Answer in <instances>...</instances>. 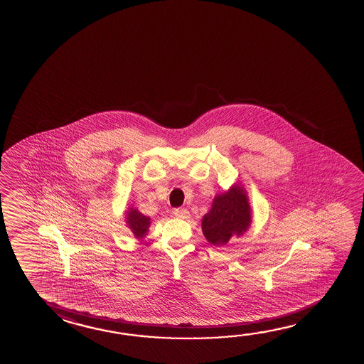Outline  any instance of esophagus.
Returning <instances> with one entry per match:
<instances>
[{
  "label": "esophagus",
  "instance_id": "esophagus-1",
  "mask_svg": "<svg viewBox=\"0 0 364 364\" xmlns=\"http://www.w3.org/2000/svg\"><path fill=\"white\" fill-rule=\"evenodd\" d=\"M173 215L178 217V218H189L191 216V213H189V210H186V208H176V210H173Z\"/></svg>",
  "mask_w": 364,
  "mask_h": 364
}]
</instances>
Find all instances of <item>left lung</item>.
<instances>
[{"mask_svg":"<svg viewBox=\"0 0 364 364\" xmlns=\"http://www.w3.org/2000/svg\"><path fill=\"white\" fill-rule=\"evenodd\" d=\"M248 194L240 184L213 198L210 212L202 218V231L212 245H225L232 236L240 237L252 225Z\"/></svg>","mask_w":364,"mask_h":364,"instance_id":"obj_1","label":"left lung"}]
</instances>
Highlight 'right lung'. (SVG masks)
I'll return each instance as SVG.
<instances>
[{
	"label": "right lung",
	"mask_w": 364,
	"mask_h": 364,
	"mask_svg": "<svg viewBox=\"0 0 364 364\" xmlns=\"http://www.w3.org/2000/svg\"><path fill=\"white\" fill-rule=\"evenodd\" d=\"M125 223L133 235L143 240L148 234V230L151 226V218L144 216L141 212L135 207H129L128 210H125Z\"/></svg>",
	"instance_id": "1"
}]
</instances>
